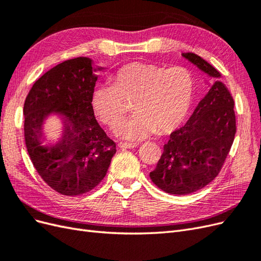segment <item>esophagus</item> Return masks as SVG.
<instances>
[{
  "instance_id": "obj_1",
  "label": "esophagus",
  "mask_w": 261,
  "mask_h": 261,
  "mask_svg": "<svg viewBox=\"0 0 261 261\" xmlns=\"http://www.w3.org/2000/svg\"><path fill=\"white\" fill-rule=\"evenodd\" d=\"M138 146V144L136 143H120L118 144V147H120L121 149L123 150H126V149H132V148H136Z\"/></svg>"
}]
</instances>
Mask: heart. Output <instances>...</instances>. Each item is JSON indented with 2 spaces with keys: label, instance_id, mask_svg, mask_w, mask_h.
Masks as SVG:
<instances>
[{
  "label": "heart",
  "instance_id": "b5f03b06",
  "mask_svg": "<svg viewBox=\"0 0 261 261\" xmlns=\"http://www.w3.org/2000/svg\"><path fill=\"white\" fill-rule=\"evenodd\" d=\"M112 85L93 89L94 113L111 128L120 126L134 101L136 114L116 134L126 140H143L156 130L172 132L185 121L195 97V78L183 66L165 68L152 63L132 62L116 70Z\"/></svg>",
  "mask_w": 261,
  "mask_h": 261
}]
</instances>
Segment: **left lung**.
<instances>
[{"mask_svg":"<svg viewBox=\"0 0 261 261\" xmlns=\"http://www.w3.org/2000/svg\"><path fill=\"white\" fill-rule=\"evenodd\" d=\"M181 57L208 74L212 84L187 123L173 132L150 178L162 191L187 195L208 185L219 174L236 133L234 100L221 74L198 55Z\"/></svg>","mask_w":261,"mask_h":261,"instance_id":"8db88e82","label":"left lung"}]
</instances>
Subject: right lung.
Returning <instances> with one entry per match:
<instances>
[{
    "label": "right lung",
    "mask_w": 261,
    "mask_h": 261,
    "mask_svg": "<svg viewBox=\"0 0 261 261\" xmlns=\"http://www.w3.org/2000/svg\"><path fill=\"white\" fill-rule=\"evenodd\" d=\"M97 70L89 58L64 61L34 84L23 105L25 141L39 175L66 196L88 193L103 179L116 145L100 127L91 105ZM52 115L62 123L57 142L46 141L44 124Z\"/></svg>",
    "instance_id": "right-lung-1"
}]
</instances>
